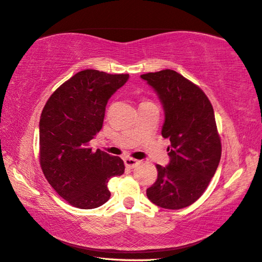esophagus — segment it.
<instances>
[{
	"instance_id": "34e87169",
	"label": "esophagus",
	"mask_w": 262,
	"mask_h": 262,
	"mask_svg": "<svg viewBox=\"0 0 262 262\" xmlns=\"http://www.w3.org/2000/svg\"><path fill=\"white\" fill-rule=\"evenodd\" d=\"M138 163H139V161H137V159H135V158H131V157H126L124 159L125 166L129 167V168H133Z\"/></svg>"
}]
</instances>
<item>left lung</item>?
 I'll use <instances>...</instances> for the list:
<instances>
[{
	"label": "left lung",
	"mask_w": 262,
	"mask_h": 262,
	"mask_svg": "<svg viewBox=\"0 0 262 262\" xmlns=\"http://www.w3.org/2000/svg\"><path fill=\"white\" fill-rule=\"evenodd\" d=\"M141 78L162 101V136L170 141L169 164L156 165L157 180L147 189V196L165 209H182L202 195L221 161L222 142L212 105L196 84L174 70L149 72Z\"/></svg>",
	"instance_id": "obj_1"
}]
</instances>
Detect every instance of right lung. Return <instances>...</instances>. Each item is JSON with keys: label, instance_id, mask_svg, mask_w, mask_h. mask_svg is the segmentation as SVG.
Wrapping results in <instances>:
<instances>
[{"label": "right lung", "instance_id": "1", "mask_svg": "<svg viewBox=\"0 0 262 262\" xmlns=\"http://www.w3.org/2000/svg\"><path fill=\"white\" fill-rule=\"evenodd\" d=\"M129 74L80 71L62 83L42 108L39 121V163L58 195L73 207L93 209L110 199L107 183L124 173L120 157L89 148L103 126L110 97Z\"/></svg>", "mask_w": 262, "mask_h": 262}]
</instances>
